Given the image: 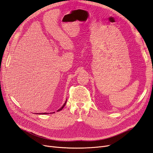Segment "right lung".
Masks as SVG:
<instances>
[{
    "mask_svg": "<svg viewBox=\"0 0 153 153\" xmlns=\"http://www.w3.org/2000/svg\"><path fill=\"white\" fill-rule=\"evenodd\" d=\"M66 101H67V100H66ZM66 102H65V103H64V104L63 105V106H62V107H61V108H60V109H59V110H57V111H58V112H59V111H61V110H62V108H64V106H65V105H66ZM47 114V113H43V114Z\"/></svg>",
    "mask_w": 153,
    "mask_h": 153,
    "instance_id": "1",
    "label": "right lung"
}]
</instances>
